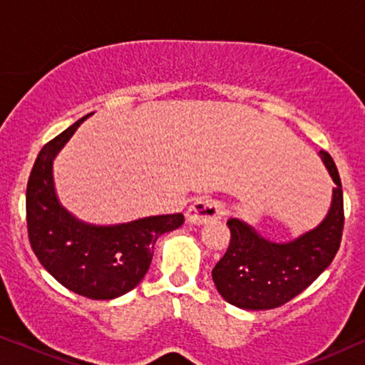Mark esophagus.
I'll return each mask as SVG.
<instances>
[{"instance_id": "esophagus-1", "label": "esophagus", "mask_w": 365, "mask_h": 365, "mask_svg": "<svg viewBox=\"0 0 365 365\" xmlns=\"http://www.w3.org/2000/svg\"><path fill=\"white\" fill-rule=\"evenodd\" d=\"M224 216V206L217 199H197L191 207L187 209L186 219L189 224L194 226H201V224H207L212 221H217Z\"/></svg>"}]
</instances>
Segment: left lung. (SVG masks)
I'll use <instances>...</instances> for the list:
<instances>
[{
	"mask_svg": "<svg viewBox=\"0 0 365 365\" xmlns=\"http://www.w3.org/2000/svg\"><path fill=\"white\" fill-rule=\"evenodd\" d=\"M319 158L336 186L326 217L316 227L291 241L276 242L242 219L227 221L231 242L212 269V281L224 301L246 311L279 307L299 296L331 266L342 239L344 194L331 154L319 151Z\"/></svg>",
	"mask_w": 365,
	"mask_h": 365,
	"instance_id": "obj_1",
	"label": "left lung"
}]
</instances>
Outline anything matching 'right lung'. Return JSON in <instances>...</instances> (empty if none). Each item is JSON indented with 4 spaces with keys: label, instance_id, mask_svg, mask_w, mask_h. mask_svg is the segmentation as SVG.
I'll list each match as a JSON object with an SVG mask.
<instances>
[{
    "label": "right lung",
    "instance_id": "obj_1",
    "mask_svg": "<svg viewBox=\"0 0 365 365\" xmlns=\"http://www.w3.org/2000/svg\"><path fill=\"white\" fill-rule=\"evenodd\" d=\"M89 116L39 151L26 187L28 236L38 261L59 284L83 297L111 301L143 281L158 237L181 227L184 216L166 214L119 224H91L63 206L54 186V159Z\"/></svg>",
    "mask_w": 365,
    "mask_h": 365
}]
</instances>
